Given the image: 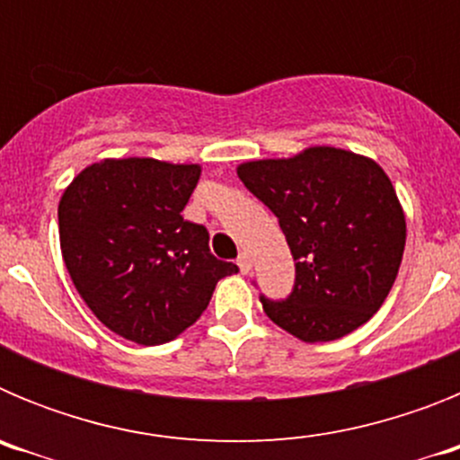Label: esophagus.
Wrapping results in <instances>:
<instances>
[{
  "label": "esophagus",
  "mask_w": 460,
  "mask_h": 460,
  "mask_svg": "<svg viewBox=\"0 0 460 460\" xmlns=\"http://www.w3.org/2000/svg\"><path fill=\"white\" fill-rule=\"evenodd\" d=\"M237 265H239V271H242V274H249V271H251V258H249V253H239Z\"/></svg>",
  "instance_id": "1"
}]
</instances>
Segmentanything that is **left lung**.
Segmentation results:
<instances>
[{"label":"left lung","instance_id":"1","mask_svg":"<svg viewBox=\"0 0 460 460\" xmlns=\"http://www.w3.org/2000/svg\"><path fill=\"white\" fill-rule=\"evenodd\" d=\"M243 186L265 202L295 258L283 302L260 296L267 318L306 343L336 341L373 318L396 280L405 217L385 170L336 147L249 161Z\"/></svg>","mask_w":460,"mask_h":460}]
</instances>
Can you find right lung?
Segmentation results:
<instances>
[{
	"mask_svg": "<svg viewBox=\"0 0 460 460\" xmlns=\"http://www.w3.org/2000/svg\"><path fill=\"white\" fill-rule=\"evenodd\" d=\"M200 165L105 158L59 200V243L73 286L108 329L137 345L177 339L237 265L217 260L205 226L181 211Z\"/></svg>",
	"mask_w": 460,
	"mask_h": 460,
	"instance_id": "add662e5",
	"label": "right lung"
}]
</instances>
